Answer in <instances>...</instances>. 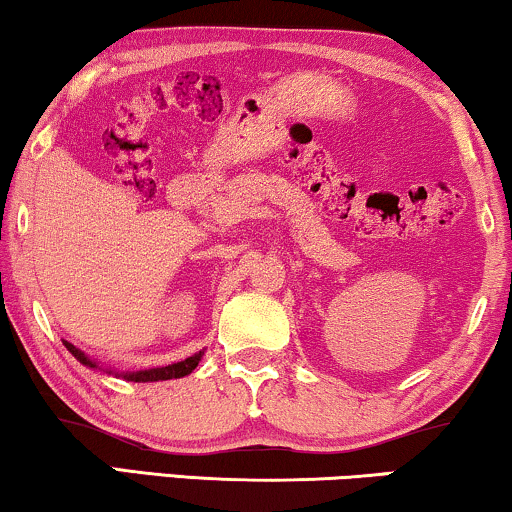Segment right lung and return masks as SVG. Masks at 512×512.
<instances>
[{"label": "right lung", "mask_w": 512, "mask_h": 512, "mask_svg": "<svg viewBox=\"0 0 512 512\" xmlns=\"http://www.w3.org/2000/svg\"><path fill=\"white\" fill-rule=\"evenodd\" d=\"M65 347L72 352V356L76 361H81L83 366L88 368H97V363L93 359H88L86 354L81 352V349H76L72 342L65 340ZM202 354L205 352H198L193 356H188V359L179 361V363H172V366H163V368H151V370H139V373H121V377H125L128 382H158V380H177V377H184L188 373H193L195 366H198ZM111 373V370H109Z\"/></svg>", "instance_id": "obj_1"}]
</instances>
